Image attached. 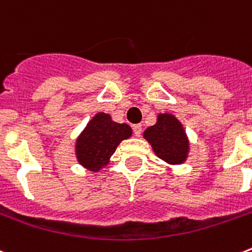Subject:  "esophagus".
Listing matches in <instances>:
<instances>
[{"instance_id": "obj_1", "label": "esophagus", "mask_w": 252, "mask_h": 252, "mask_svg": "<svg viewBox=\"0 0 252 252\" xmlns=\"http://www.w3.org/2000/svg\"><path fill=\"white\" fill-rule=\"evenodd\" d=\"M132 128H133V133L136 134V136H141V132H143V126H140V124H134Z\"/></svg>"}]
</instances>
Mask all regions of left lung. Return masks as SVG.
Returning <instances> with one entry per match:
<instances>
[{"mask_svg": "<svg viewBox=\"0 0 252 252\" xmlns=\"http://www.w3.org/2000/svg\"><path fill=\"white\" fill-rule=\"evenodd\" d=\"M144 139L156 156L169 165L184 164L189 155V139L181 122L172 113H158L155 126L144 130Z\"/></svg>", "mask_w": 252, "mask_h": 252, "instance_id": "obj_1", "label": "left lung"}]
</instances>
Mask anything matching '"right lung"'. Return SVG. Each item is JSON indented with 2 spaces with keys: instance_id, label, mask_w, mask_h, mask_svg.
I'll return each mask as SVG.
<instances>
[{
  "instance_id": "add662e5",
  "label": "right lung",
  "mask_w": 252,
  "mask_h": 252,
  "mask_svg": "<svg viewBox=\"0 0 252 252\" xmlns=\"http://www.w3.org/2000/svg\"><path fill=\"white\" fill-rule=\"evenodd\" d=\"M130 136L128 124L113 122L108 113L97 112L76 139V160L87 170L99 172L108 164L119 144Z\"/></svg>"
}]
</instances>
